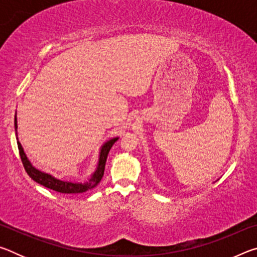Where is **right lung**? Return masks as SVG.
<instances>
[{"mask_svg": "<svg viewBox=\"0 0 257 257\" xmlns=\"http://www.w3.org/2000/svg\"><path fill=\"white\" fill-rule=\"evenodd\" d=\"M17 116L15 118V128H16V135L18 136V133H17ZM18 139V137H17ZM118 141V137L112 138L110 141H107L105 144L102 146L101 152H99V159H98V164L96 168V171H95L90 179H88V181L85 182V184H77V182H69V181H62L60 179H56L53 176L49 175V173L42 172L40 170H37L36 168H34L32 163L29 162V160L26 156L23 146L19 143V141L17 142L18 143V149H19V154L21 161H23L24 168L26 172L28 173V176L32 178L33 180H35L37 184H40L42 186L46 187V188H50L52 190L58 191V193H62V194H80V193H85L87 190L93 189L94 187H96L99 181L103 178L104 175V169H105V163H106V159H107V154L110 152L111 147L113 146V144Z\"/></svg>", "mask_w": 257, "mask_h": 257, "instance_id": "add662e5", "label": "right lung"}]
</instances>
